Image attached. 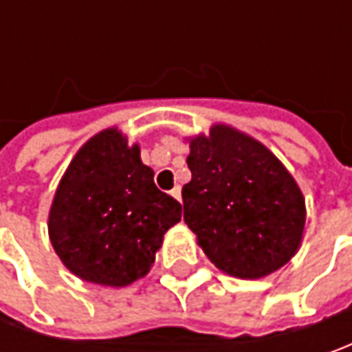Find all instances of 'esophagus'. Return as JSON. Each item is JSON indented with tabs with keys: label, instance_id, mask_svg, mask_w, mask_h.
<instances>
[{
	"label": "esophagus",
	"instance_id": "34e87169",
	"mask_svg": "<svg viewBox=\"0 0 352 352\" xmlns=\"http://www.w3.org/2000/svg\"><path fill=\"white\" fill-rule=\"evenodd\" d=\"M170 196L174 197V199H178V201H182V190L176 186V188H172V190H170Z\"/></svg>",
	"mask_w": 352,
	"mask_h": 352
}]
</instances>
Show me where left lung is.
I'll return each instance as SVG.
<instances>
[{
  "label": "left lung",
  "mask_w": 352,
  "mask_h": 352,
  "mask_svg": "<svg viewBox=\"0 0 352 352\" xmlns=\"http://www.w3.org/2000/svg\"><path fill=\"white\" fill-rule=\"evenodd\" d=\"M184 221L219 270L261 278L290 261L305 223L304 196L258 141L229 127L190 142Z\"/></svg>",
  "instance_id": "1"
}]
</instances>
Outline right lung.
<instances>
[{
	"label": "right lung",
	"instance_id": "add662e5",
	"mask_svg": "<svg viewBox=\"0 0 352 352\" xmlns=\"http://www.w3.org/2000/svg\"><path fill=\"white\" fill-rule=\"evenodd\" d=\"M180 217L182 206L156 188L139 146L129 148L107 129L70 162L50 208L48 235L76 276L127 286L148 272L162 236Z\"/></svg>",
	"mask_w": 352,
	"mask_h": 352
}]
</instances>
